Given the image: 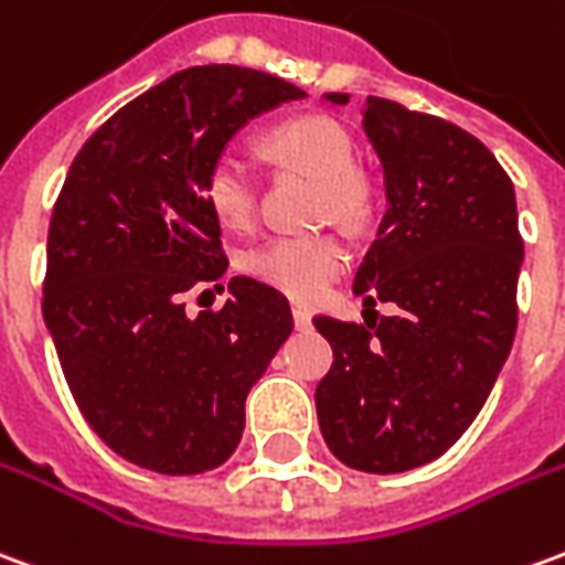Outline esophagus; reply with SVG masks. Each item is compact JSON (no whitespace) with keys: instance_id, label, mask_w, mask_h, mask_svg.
Segmentation results:
<instances>
[{"instance_id":"esophagus-1","label":"esophagus","mask_w":565,"mask_h":565,"mask_svg":"<svg viewBox=\"0 0 565 565\" xmlns=\"http://www.w3.org/2000/svg\"><path fill=\"white\" fill-rule=\"evenodd\" d=\"M294 323L299 327V330H309V327H311V311L294 309Z\"/></svg>"}]
</instances>
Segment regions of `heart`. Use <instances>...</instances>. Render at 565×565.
Listing matches in <instances>:
<instances>
[{
  "instance_id": "b5f03b06",
  "label": "heart",
  "mask_w": 565,
  "mask_h": 565,
  "mask_svg": "<svg viewBox=\"0 0 565 565\" xmlns=\"http://www.w3.org/2000/svg\"><path fill=\"white\" fill-rule=\"evenodd\" d=\"M266 152L287 168L321 180V216L361 223L366 214V183L351 168L354 146L349 131L330 116H299L266 134ZM204 195L216 220L232 232L256 226V186L242 161L223 156L204 180ZM349 263V250L337 235L271 238L247 254L244 266L271 290L294 302H318Z\"/></svg>"
}]
</instances>
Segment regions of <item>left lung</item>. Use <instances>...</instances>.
<instances>
[{"instance_id":"1","label":"left lung","mask_w":565,"mask_h":565,"mask_svg":"<svg viewBox=\"0 0 565 565\" xmlns=\"http://www.w3.org/2000/svg\"><path fill=\"white\" fill-rule=\"evenodd\" d=\"M364 131L388 207L354 294L397 315L315 318L333 349L315 406L342 465L401 475L444 456L487 404L514 345L523 238L514 183L477 137L382 97H366Z\"/></svg>"}]
</instances>
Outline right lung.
I'll return each instance as SVG.
<instances>
[{
    "mask_svg": "<svg viewBox=\"0 0 565 565\" xmlns=\"http://www.w3.org/2000/svg\"><path fill=\"white\" fill-rule=\"evenodd\" d=\"M299 97L259 70L189 66L121 106L70 164L42 315L82 416L140 468H220L242 440L247 392L294 330L287 296L247 275L199 318L186 294L223 290L228 275L207 171L250 118Z\"/></svg>",
    "mask_w": 565,
    "mask_h": 565,
    "instance_id": "obj_1",
    "label": "right lung"
}]
</instances>
